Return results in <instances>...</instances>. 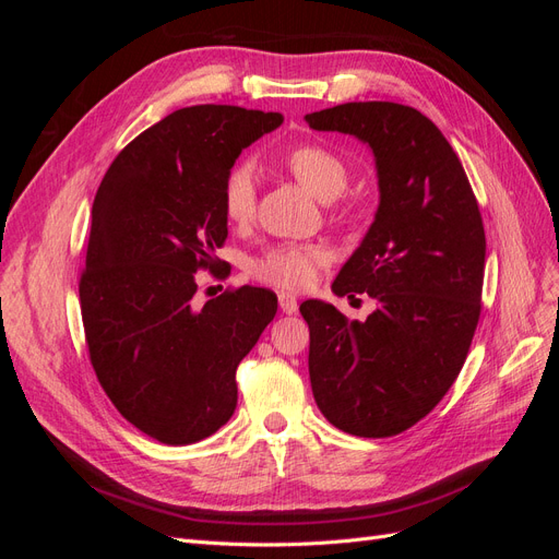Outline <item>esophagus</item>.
<instances>
[{
  "label": "esophagus",
  "instance_id": "esophagus-1",
  "mask_svg": "<svg viewBox=\"0 0 559 559\" xmlns=\"http://www.w3.org/2000/svg\"><path fill=\"white\" fill-rule=\"evenodd\" d=\"M277 300H280V310H282V312H286V314H294V312L298 310L296 296H292V294H280V296H277Z\"/></svg>",
  "mask_w": 559,
  "mask_h": 559
}]
</instances>
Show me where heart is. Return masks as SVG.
<instances>
[{"instance_id":"1","label":"heart","mask_w":559,"mask_h":559,"mask_svg":"<svg viewBox=\"0 0 559 559\" xmlns=\"http://www.w3.org/2000/svg\"><path fill=\"white\" fill-rule=\"evenodd\" d=\"M284 165L306 189L321 198L333 200L347 189L349 170L333 148L319 142H300L286 151ZM224 214L228 222L245 226L257 214V181L247 163L235 165L224 181ZM331 261L324 245H277L251 263V275L263 284L284 292H300L317 280L321 267Z\"/></svg>"}]
</instances>
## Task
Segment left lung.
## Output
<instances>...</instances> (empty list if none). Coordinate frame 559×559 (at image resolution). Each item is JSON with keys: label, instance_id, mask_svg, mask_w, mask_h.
<instances>
[{"label": "left lung", "instance_id": "1", "mask_svg": "<svg viewBox=\"0 0 559 559\" xmlns=\"http://www.w3.org/2000/svg\"><path fill=\"white\" fill-rule=\"evenodd\" d=\"M314 130L354 134L376 154L380 207L333 282L376 312L347 321L300 306L310 329L312 394L333 427L386 438L427 417L460 376L480 319L485 228L464 167L433 121L396 103L308 114Z\"/></svg>", "mask_w": 559, "mask_h": 559}]
</instances>
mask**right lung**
<instances>
[{"mask_svg":"<svg viewBox=\"0 0 559 559\" xmlns=\"http://www.w3.org/2000/svg\"><path fill=\"white\" fill-rule=\"evenodd\" d=\"M284 116L195 105L165 116L114 158L93 202L79 300L88 357L130 425L167 445L222 429L238 405L235 370L277 312L238 286L198 308L195 273L228 277L224 181L240 151Z\"/></svg>","mask_w":559,"mask_h":559,"instance_id":"obj_1","label":"right lung"}]
</instances>
